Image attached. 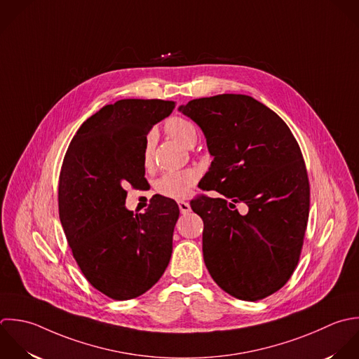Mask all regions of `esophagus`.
Here are the masks:
<instances>
[{
	"label": "esophagus",
	"mask_w": 359,
	"mask_h": 359,
	"mask_svg": "<svg viewBox=\"0 0 359 359\" xmlns=\"http://www.w3.org/2000/svg\"><path fill=\"white\" fill-rule=\"evenodd\" d=\"M177 204H179V208H180V212H182V214H189V212L191 211L190 204H189L187 201H179Z\"/></svg>",
	"instance_id": "1"
}]
</instances>
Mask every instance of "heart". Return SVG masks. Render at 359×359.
Here are the masks:
<instances>
[{
	"label": "heart",
	"instance_id": "obj_1",
	"mask_svg": "<svg viewBox=\"0 0 359 359\" xmlns=\"http://www.w3.org/2000/svg\"><path fill=\"white\" fill-rule=\"evenodd\" d=\"M165 128L172 138H175L176 141H179L182 145L187 148L194 147L197 142L198 133L194 124L183 117H172L170 120H168ZM154 145H155V135L154 133H149L145 137L144 149H142V162L147 168L152 165ZM197 180H198V172L191 168L183 169V170L166 172L155 182V191L168 198L183 200L190 194Z\"/></svg>",
	"mask_w": 359,
	"mask_h": 359
}]
</instances>
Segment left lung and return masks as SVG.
Returning <instances> with one entry per match:
<instances>
[{"mask_svg": "<svg viewBox=\"0 0 359 359\" xmlns=\"http://www.w3.org/2000/svg\"><path fill=\"white\" fill-rule=\"evenodd\" d=\"M179 110L203 130L210 170L191 210L203 218V255L212 280L242 301L264 299L294 274L309 218V177L285 121L248 95L190 100ZM236 202L250 207L246 216Z\"/></svg>", "mask_w": 359, "mask_h": 359, "instance_id": "left-lung-1", "label": "left lung"}]
</instances>
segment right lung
<instances>
[{
    "label": "right lung",
    "instance_id": "right-lung-1",
    "mask_svg": "<svg viewBox=\"0 0 359 359\" xmlns=\"http://www.w3.org/2000/svg\"><path fill=\"white\" fill-rule=\"evenodd\" d=\"M176 103L121 99L82 123L58 180L60 221L88 283L116 301L147 292L165 273L179 207L155 196L144 214L124 208L130 184L147 183L142 149L151 127Z\"/></svg>",
    "mask_w": 359,
    "mask_h": 359
}]
</instances>
